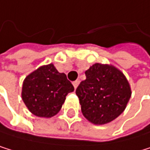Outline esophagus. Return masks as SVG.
I'll return each instance as SVG.
<instances>
[{
  "mask_svg": "<svg viewBox=\"0 0 150 150\" xmlns=\"http://www.w3.org/2000/svg\"><path fill=\"white\" fill-rule=\"evenodd\" d=\"M79 83H80V81H79V80H76V81H74V82H73L74 87V88H76V87L78 86V85H79Z\"/></svg>",
  "mask_w": 150,
  "mask_h": 150,
  "instance_id": "esophagus-1",
  "label": "esophagus"
}]
</instances>
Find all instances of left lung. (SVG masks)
Instances as JSON below:
<instances>
[{"label":"left lung","mask_w":150,"mask_h":150,"mask_svg":"<svg viewBox=\"0 0 150 150\" xmlns=\"http://www.w3.org/2000/svg\"><path fill=\"white\" fill-rule=\"evenodd\" d=\"M85 74L86 80L76 90L84 117L96 125L116 119L131 96L123 73L112 65L95 64Z\"/></svg>","instance_id":"8db88e82"}]
</instances>
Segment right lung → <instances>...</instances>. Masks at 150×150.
Instances as JSON below:
<instances>
[{"mask_svg":"<svg viewBox=\"0 0 150 150\" xmlns=\"http://www.w3.org/2000/svg\"><path fill=\"white\" fill-rule=\"evenodd\" d=\"M74 89L65 74L50 64L41 66L24 79L22 96L33 115L51 117L60 111L65 96Z\"/></svg>","mask_w":150,"mask_h":150,"instance_id":"obj_1","label":"right lung"}]
</instances>
